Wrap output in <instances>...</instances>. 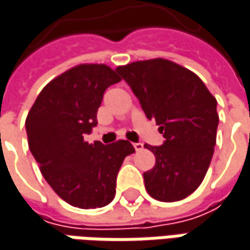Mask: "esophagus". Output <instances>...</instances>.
<instances>
[{
    "instance_id": "obj_1",
    "label": "esophagus",
    "mask_w": 250,
    "mask_h": 250,
    "mask_svg": "<svg viewBox=\"0 0 250 250\" xmlns=\"http://www.w3.org/2000/svg\"><path fill=\"white\" fill-rule=\"evenodd\" d=\"M134 148H135V151H137V152L142 151L144 145H142V144H140V142H135V144H134Z\"/></svg>"
}]
</instances>
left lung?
<instances>
[{
  "label": "left lung",
  "mask_w": 250,
  "mask_h": 250,
  "mask_svg": "<svg viewBox=\"0 0 250 250\" xmlns=\"http://www.w3.org/2000/svg\"><path fill=\"white\" fill-rule=\"evenodd\" d=\"M146 117L163 133L162 146L145 144L155 155L144 173L148 194L160 202H177L202 184L210 165L219 125L217 101L189 69L155 58L117 66Z\"/></svg>",
  "instance_id": "obj_1"
}]
</instances>
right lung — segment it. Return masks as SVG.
Instances as JSON below:
<instances>
[{
  "label": "right lung",
  "instance_id": "obj_1",
  "mask_svg": "<svg viewBox=\"0 0 250 250\" xmlns=\"http://www.w3.org/2000/svg\"><path fill=\"white\" fill-rule=\"evenodd\" d=\"M122 80L104 63H82L56 76L41 90L26 117L29 148L51 188L80 209L104 208L116 195V177L135 152L125 140L88 144L109 85Z\"/></svg>",
  "mask_w": 250,
  "mask_h": 250
}]
</instances>
